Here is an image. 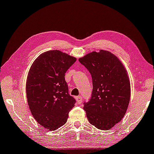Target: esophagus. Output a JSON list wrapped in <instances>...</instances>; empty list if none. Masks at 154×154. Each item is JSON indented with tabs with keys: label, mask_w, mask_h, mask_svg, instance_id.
<instances>
[{
	"label": "esophagus",
	"mask_w": 154,
	"mask_h": 154,
	"mask_svg": "<svg viewBox=\"0 0 154 154\" xmlns=\"http://www.w3.org/2000/svg\"><path fill=\"white\" fill-rule=\"evenodd\" d=\"M76 100H77V102L78 104H81L82 102V98L81 96H78V97H76Z\"/></svg>",
	"instance_id": "esophagus-1"
}]
</instances>
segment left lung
Listing matches in <instances>:
<instances>
[{
	"label": "left lung",
	"instance_id": "1",
	"mask_svg": "<svg viewBox=\"0 0 154 154\" xmlns=\"http://www.w3.org/2000/svg\"><path fill=\"white\" fill-rule=\"evenodd\" d=\"M92 79V93L84 102L89 123L101 130L112 129L127 110L131 87L125 68L114 54L106 50L92 52L79 58Z\"/></svg>",
	"mask_w": 154,
	"mask_h": 154
}]
</instances>
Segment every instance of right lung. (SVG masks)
<instances>
[{
    "label": "right lung",
    "instance_id": "right-lung-1",
    "mask_svg": "<svg viewBox=\"0 0 154 154\" xmlns=\"http://www.w3.org/2000/svg\"><path fill=\"white\" fill-rule=\"evenodd\" d=\"M76 58L60 50L40 54L31 66L26 82L29 108L38 123L50 131L67 122L76 100L69 94L65 79Z\"/></svg>",
    "mask_w": 154,
    "mask_h": 154
}]
</instances>
